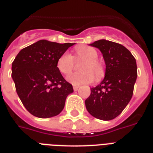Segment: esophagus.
Here are the masks:
<instances>
[{
    "mask_svg": "<svg viewBox=\"0 0 153 153\" xmlns=\"http://www.w3.org/2000/svg\"><path fill=\"white\" fill-rule=\"evenodd\" d=\"M79 88V86H73V89H74V91H76Z\"/></svg>",
    "mask_w": 153,
    "mask_h": 153,
    "instance_id": "obj_1",
    "label": "esophagus"
}]
</instances>
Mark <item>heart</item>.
I'll return each mask as SVG.
<instances>
[{
    "mask_svg": "<svg viewBox=\"0 0 153 153\" xmlns=\"http://www.w3.org/2000/svg\"><path fill=\"white\" fill-rule=\"evenodd\" d=\"M75 59L85 60L82 64V71L72 72L67 76V81L72 85L79 86L82 84L91 83L94 77L99 79L104 74V67L98 58V52L92 47L81 46L75 48ZM74 59L70 53L64 52L57 60V68L62 74H68L74 67Z\"/></svg>",
    "mask_w": 153,
    "mask_h": 153,
    "instance_id": "heart-1",
    "label": "heart"
}]
</instances>
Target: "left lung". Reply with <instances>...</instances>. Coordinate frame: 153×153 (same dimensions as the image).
Instances as JSON below:
<instances>
[{"label":"left lung","mask_w":153,"mask_h":153,"mask_svg":"<svg viewBox=\"0 0 153 153\" xmlns=\"http://www.w3.org/2000/svg\"><path fill=\"white\" fill-rule=\"evenodd\" d=\"M91 46L102 53L105 73L101 83L91 88L85 104L92 116L109 121L121 114L132 98L137 77V62L130 51L117 43L100 39Z\"/></svg>","instance_id":"1"}]
</instances>
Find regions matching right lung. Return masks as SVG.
Masks as SVG:
<instances>
[{"instance_id": "obj_1", "label": "right lung", "mask_w": 153, "mask_h": 153, "mask_svg": "<svg viewBox=\"0 0 153 153\" xmlns=\"http://www.w3.org/2000/svg\"><path fill=\"white\" fill-rule=\"evenodd\" d=\"M71 43L39 40L23 48L12 64V78L24 106L33 116L48 118L59 114L74 90L57 68V60Z\"/></svg>"}]
</instances>
